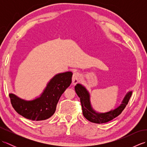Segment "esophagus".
<instances>
[{
  "label": "esophagus",
  "mask_w": 147,
  "mask_h": 147,
  "mask_svg": "<svg viewBox=\"0 0 147 147\" xmlns=\"http://www.w3.org/2000/svg\"><path fill=\"white\" fill-rule=\"evenodd\" d=\"M80 76V74L79 73H78V72L74 73L73 77H72V83H73V85H76V84L79 82Z\"/></svg>",
  "instance_id": "obj_1"
}]
</instances>
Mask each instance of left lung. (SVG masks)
<instances>
[{"label":"left lung","instance_id":"left-lung-1","mask_svg":"<svg viewBox=\"0 0 147 147\" xmlns=\"http://www.w3.org/2000/svg\"><path fill=\"white\" fill-rule=\"evenodd\" d=\"M75 91L80 98L84 117L92 123L97 124L107 123L121 114L128 104L132 95V91L127 93L124 96L122 104L114 110L105 112V113H98L92 109L90 100V94L85 87L81 84H77L75 86Z\"/></svg>","mask_w":147,"mask_h":147}]
</instances>
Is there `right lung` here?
Returning a JSON list of instances; mask_svg holds the SVG:
<instances>
[{"label": "right lung", "mask_w": 147, "mask_h": 147, "mask_svg": "<svg viewBox=\"0 0 147 147\" xmlns=\"http://www.w3.org/2000/svg\"><path fill=\"white\" fill-rule=\"evenodd\" d=\"M72 76L71 71L56 74L40 97L33 100H24L10 93L12 107L19 114L28 119L37 121L47 119L55 113L59 98L71 85Z\"/></svg>", "instance_id": "1"}]
</instances>
